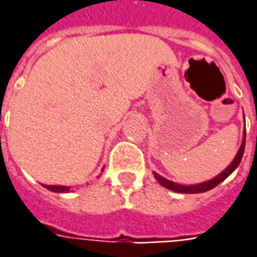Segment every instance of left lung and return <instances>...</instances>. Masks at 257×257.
Returning a JSON list of instances; mask_svg holds the SVG:
<instances>
[{
  "mask_svg": "<svg viewBox=\"0 0 257 257\" xmlns=\"http://www.w3.org/2000/svg\"><path fill=\"white\" fill-rule=\"evenodd\" d=\"M245 138H246V134L243 132V141H242V145H240V148H239V151L238 153H236L235 159L231 162V165L228 166L224 172H221L218 176H215L214 179L208 180V181H204V183H200V184L184 186V184H177V183H174V181H170V180L165 179V177H162V176L158 174L156 172H153V176H155V179L158 180L159 183H160L163 187L169 188V190H172V191H176V193H181V194H197V193H205V191H208V190H211V188L216 187L219 183H222V181H224L228 176H231L232 172L238 167L239 163H240V160H242V156H243V152H245Z\"/></svg>",
  "mask_w": 257,
  "mask_h": 257,
  "instance_id": "8db88e82",
  "label": "left lung"
}]
</instances>
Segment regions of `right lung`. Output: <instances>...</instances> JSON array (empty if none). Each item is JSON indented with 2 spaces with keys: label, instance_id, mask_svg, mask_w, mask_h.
<instances>
[{
  "label": "right lung",
  "instance_id": "1",
  "mask_svg": "<svg viewBox=\"0 0 257 257\" xmlns=\"http://www.w3.org/2000/svg\"><path fill=\"white\" fill-rule=\"evenodd\" d=\"M42 186L53 193H67L70 190V187H66V186H46V184H42Z\"/></svg>",
  "mask_w": 257,
  "mask_h": 257
}]
</instances>
